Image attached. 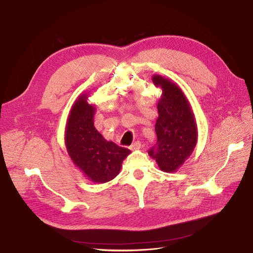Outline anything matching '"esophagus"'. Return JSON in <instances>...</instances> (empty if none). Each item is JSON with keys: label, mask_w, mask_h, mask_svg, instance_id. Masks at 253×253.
<instances>
[{"label": "esophagus", "mask_w": 253, "mask_h": 253, "mask_svg": "<svg viewBox=\"0 0 253 253\" xmlns=\"http://www.w3.org/2000/svg\"><path fill=\"white\" fill-rule=\"evenodd\" d=\"M140 148H141V142H139V141L134 142V143L130 146V149H131V150H138V149H140Z\"/></svg>", "instance_id": "obj_1"}]
</instances>
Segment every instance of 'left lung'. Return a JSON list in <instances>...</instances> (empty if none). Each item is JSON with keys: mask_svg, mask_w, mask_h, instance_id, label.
<instances>
[{"mask_svg": "<svg viewBox=\"0 0 253 253\" xmlns=\"http://www.w3.org/2000/svg\"><path fill=\"white\" fill-rule=\"evenodd\" d=\"M152 82L163 89V94L157 103V143L148 154L163 171L174 172L185 164L197 145L195 115L186 95L174 82L159 75H153Z\"/></svg>", "mask_w": 253, "mask_h": 253, "instance_id": "1", "label": "left lung"}]
</instances>
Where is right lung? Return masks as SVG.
I'll return each instance as SVG.
<instances>
[{
    "label": "right lung",
    "mask_w": 253,
    "mask_h": 253,
    "mask_svg": "<svg viewBox=\"0 0 253 253\" xmlns=\"http://www.w3.org/2000/svg\"><path fill=\"white\" fill-rule=\"evenodd\" d=\"M96 108L87 103V94H81L66 121L64 142L68 155L84 176L104 183L116 177L130 150L106 140L94 126Z\"/></svg>",
    "instance_id": "right-lung-1"
}]
</instances>
